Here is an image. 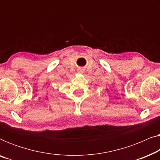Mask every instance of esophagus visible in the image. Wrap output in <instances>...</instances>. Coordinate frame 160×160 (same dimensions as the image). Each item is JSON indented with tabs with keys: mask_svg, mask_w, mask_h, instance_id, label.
Masks as SVG:
<instances>
[{
	"mask_svg": "<svg viewBox=\"0 0 160 160\" xmlns=\"http://www.w3.org/2000/svg\"><path fill=\"white\" fill-rule=\"evenodd\" d=\"M77 72H78V73H84V70H83V69H78Z\"/></svg>",
	"mask_w": 160,
	"mask_h": 160,
	"instance_id": "1",
	"label": "esophagus"
}]
</instances>
